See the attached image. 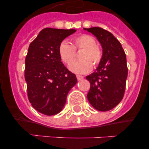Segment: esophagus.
<instances>
[{
	"mask_svg": "<svg viewBox=\"0 0 149 149\" xmlns=\"http://www.w3.org/2000/svg\"><path fill=\"white\" fill-rule=\"evenodd\" d=\"M76 77H77V79L78 80V81H81V80H82V79L84 78V76H81V75H77Z\"/></svg>",
	"mask_w": 149,
	"mask_h": 149,
	"instance_id": "34e87169",
	"label": "esophagus"
}]
</instances>
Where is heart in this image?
Listing matches in <instances>:
<instances>
[{
  "mask_svg": "<svg viewBox=\"0 0 149 149\" xmlns=\"http://www.w3.org/2000/svg\"><path fill=\"white\" fill-rule=\"evenodd\" d=\"M74 45L66 40L63 41L59 46V54L65 64H69L75 58L76 50H83L80 54L81 60L69 65V69L77 74H86L92 70L93 65L97 66L102 59V51L96 45L93 36L82 34L73 39Z\"/></svg>",
  "mask_w": 149,
  "mask_h": 149,
  "instance_id": "heart-1",
  "label": "heart"
}]
</instances>
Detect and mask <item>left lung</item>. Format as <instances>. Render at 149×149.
<instances>
[{"label": "left lung", "mask_w": 149, "mask_h": 149, "mask_svg": "<svg viewBox=\"0 0 149 149\" xmlns=\"http://www.w3.org/2000/svg\"><path fill=\"white\" fill-rule=\"evenodd\" d=\"M97 38L102 47V59L95 72L86 78L90 83L87 98L99 111H108L120 103L127 77L126 55L122 45L111 33L101 27L84 28Z\"/></svg>", "instance_id": "8db88e82"}]
</instances>
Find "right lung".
<instances>
[{
  "mask_svg": "<svg viewBox=\"0 0 149 149\" xmlns=\"http://www.w3.org/2000/svg\"><path fill=\"white\" fill-rule=\"evenodd\" d=\"M74 32V29L45 28L29 46L24 70L27 96L33 107L46 116L63 110L68 92L77 82L59 54L60 43Z\"/></svg>",
  "mask_w": 149,
  "mask_h": 149,
  "instance_id": "obj_1",
  "label": "right lung"
}]
</instances>
